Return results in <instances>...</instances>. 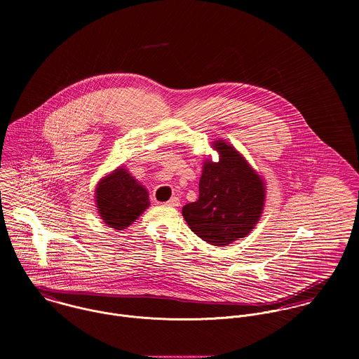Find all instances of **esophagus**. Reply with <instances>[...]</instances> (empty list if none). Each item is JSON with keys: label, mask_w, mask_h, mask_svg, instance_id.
Instances as JSON below:
<instances>
[{"label": "esophagus", "mask_w": 359, "mask_h": 359, "mask_svg": "<svg viewBox=\"0 0 359 359\" xmlns=\"http://www.w3.org/2000/svg\"><path fill=\"white\" fill-rule=\"evenodd\" d=\"M165 205H170V207H178L180 205V199L178 198H171L168 202H165Z\"/></svg>", "instance_id": "obj_1"}]
</instances>
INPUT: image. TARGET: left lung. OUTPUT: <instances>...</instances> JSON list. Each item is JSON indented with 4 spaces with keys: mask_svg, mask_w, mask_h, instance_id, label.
<instances>
[{
    "mask_svg": "<svg viewBox=\"0 0 359 359\" xmlns=\"http://www.w3.org/2000/svg\"><path fill=\"white\" fill-rule=\"evenodd\" d=\"M211 148L218 161L207 157L199 181V199L182 207L192 232L212 246H228L246 238L265 205L264 178L229 142L217 140Z\"/></svg>",
    "mask_w": 359,
    "mask_h": 359,
    "instance_id": "8db88e82",
    "label": "left lung"
}]
</instances>
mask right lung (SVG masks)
<instances>
[{"mask_svg":"<svg viewBox=\"0 0 359 359\" xmlns=\"http://www.w3.org/2000/svg\"><path fill=\"white\" fill-rule=\"evenodd\" d=\"M95 205L103 222L123 231L151 205L148 189L118 165L102 177L95 188Z\"/></svg>","mask_w":359,"mask_h":359,"instance_id":"right-lung-1","label":"right lung"}]
</instances>
